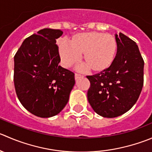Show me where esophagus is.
Returning a JSON list of instances; mask_svg holds the SVG:
<instances>
[{
    "label": "esophagus",
    "mask_w": 152,
    "mask_h": 152,
    "mask_svg": "<svg viewBox=\"0 0 152 152\" xmlns=\"http://www.w3.org/2000/svg\"><path fill=\"white\" fill-rule=\"evenodd\" d=\"M81 77H83V76L81 74H79V73H76V74H75V79H79V78H81Z\"/></svg>",
    "instance_id": "34e87169"
}]
</instances>
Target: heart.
I'll list each match as a JSON object with an SVG mask.
<instances>
[{
  "mask_svg": "<svg viewBox=\"0 0 152 152\" xmlns=\"http://www.w3.org/2000/svg\"><path fill=\"white\" fill-rule=\"evenodd\" d=\"M58 52L64 67H70L80 59L85 64L79 66L80 70L91 68L94 72H102L110 67L115 58L117 42L109 34L98 32L78 33L71 40L62 42L58 47Z\"/></svg>",
  "mask_w": 152,
  "mask_h": 152,
  "instance_id": "1",
  "label": "heart"
}]
</instances>
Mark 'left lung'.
<instances>
[{
    "mask_svg": "<svg viewBox=\"0 0 152 152\" xmlns=\"http://www.w3.org/2000/svg\"><path fill=\"white\" fill-rule=\"evenodd\" d=\"M117 55L109 68L88 76V99L94 111L113 118L130 110L143 86L144 61L137 44L124 34H115Z\"/></svg>",
    "mask_w": 152,
    "mask_h": 152,
    "instance_id": "obj_1",
    "label": "left lung"
}]
</instances>
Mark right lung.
I'll return each mask as SVG.
<instances>
[{"label":"right lung","instance_id":"obj_1","mask_svg":"<svg viewBox=\"0 0 152 152\" xmlns=\"http://www.w3.org/2000/svg\"><path fill=\"white\" fill-rule=\"evenodd\" d=\"M60 29L45 28L26 38L14 57V84L22 105L37 117L48 118L67 104L74 73L58 65L56 45Z\"/></svg>","mask_w":152,"mask_h":152}]
</instances>
